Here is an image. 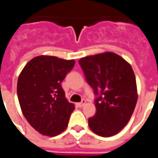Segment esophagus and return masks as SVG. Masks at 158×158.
<instances>
[{
	"label": "esophagus",
	"instance_id": "obj_1",
	"mask_svg": "<svg viewBox=\"0 0 158 158\" xmlns=\"http://www.w3.org/2000/svg\"><path fill=\"white\" fill-rule=\"evenodd\" d=\"M85 104V100H82V101H81V102L77 103V106H79V107H82Z\"/></svg>",
	"mask_w": 158,
	"mask_h": 158
}]
</instances>
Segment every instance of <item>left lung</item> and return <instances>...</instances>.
<instances>
[{
    "label": "left lung",
    "instance_id": "1",
    "mask_svg": "<svg viewBox=\"0 0 158 158\" xmlns=\"http://www.w3.org/2000/svg\"><path fill=\"white\" fill-rule=\"evenodd\" d=\"M79 63L93 89L96 112L88 119L98 135H114L128 123L137 102L135 76L120 56L105 52L83 57Z\"/></svg>",
    "mask_w": 158,
    "mask_h": 158
}]
</instances>
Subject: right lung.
<instances>
[{
  "label": "right lung",
  "mask_w": 158,
  "mask_h": 158,
  "mask_svg": "<svg viewBox=\"0 0 158 158\" xmlns=\"http://www.w3.org/2000/svg\"><path fill=\"white\" fill-rule=\"evenodd\" d=\"M74 64V60L39 56L19 75L17 92L23 114L43 135H57L68 126L74 105L66 99L61 82Z\"/></svg>",
  "instance_id": "right-lung-1"
}]
</instances>
